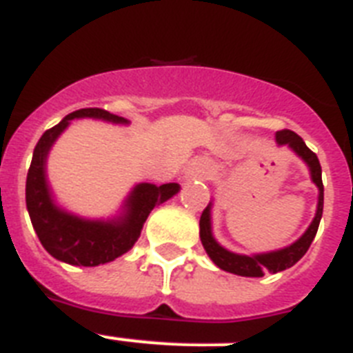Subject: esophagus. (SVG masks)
<instances>
[{"label": "esophagus", "instance_id": "34e87169", "mask_svg": "<svg viewBox=\"0 0 353 353\" xmlns=\"http://www.w3.org/2000/svg\"><path fill=\"white\" fill-rule=\"evenodd\" d=\"M209 171H211V164L208 159H194L189 168L185 170V179L189 180H205L208 179Z\"/></svg>", "mask_w": 353, "mask_h": 353}]
</instances>
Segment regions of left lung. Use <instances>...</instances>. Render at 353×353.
<instances>
[{
    "instance_id": "obj_1",
    "label": "left lung",
    "mask_w": 353,
    "mask_h": 353,
    "mask_svg": "<svg viewBox=\"0 0 353 353\" xmlns=\"http://www.w3.org/2000/svg\"><path fill=\"white\" fill-rule=\"evenodd\" d=\"M276 142L279 145H287L290 150L299 157V159L307 164L308 171H310V180L316 183L317 188V208H316V216L310 222L308 229L299 236L298 240L290 243V245L283 247L278 250H269V252H258V254H238L232 250L225 249L220 245L212 234V202L203 209L202 216H200V240L202 245L208 252V256L212 260V263L216 265L218 269L231 272L236 276H245V278H261L263 274L270 272H281L285 269H290L292 265L298 263L301 260L305 252L308 250L310 243L316 238L317 227L321 222L323 216V180H321V164L317 160L316 153L308 150L307 144L303 142L299 135H296L290 130H281L276 133Z\"/></svg>"
}]
</instances>
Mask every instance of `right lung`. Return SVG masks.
Segmentation results:
<instances>
[{
    "label": "right lung",
    "mask_w": 353,
    "mask_h": 353,
    "mask_svg": "<svg viewBox=\"0 0 353 353\" xmlns=\"http://www.w3.org/2000/svg\"><path fill=\"white\" fill-rule=\"evenodd\" d=\"M74 119H97L112 124L130 121L101 108H83L66 115L57 126L43 133L26 174V209L41 245L55 260L77 267H97L113 261L135 245L144 222L155 205L168 202L180 191L179 183H137L128 193L117 216L84 218L55 202L46 179V160L52 145Z\"/></svg>",
    "instance_id": "add662e5"
}]
</instances>
